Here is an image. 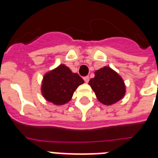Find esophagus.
Returning a JSON list of instances; mask_svg holds the SVG:
<instances>
[{"instance_id":"1","label":"esophagus","mask_w":158,"mask_h":158,"mask_svg":"<svg viewBox=\"0 0 158 158\" xmlns=\"http://www.w3.org/2000/svg\"><path fill=\"white\" fill-rule=\"evenodd\" d=\"M84 80L85 83H88V82L89 81V76H85L84 77Z\"/></svg>"}]
</instances>
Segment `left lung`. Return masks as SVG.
Listing matches in <instances>:
<instances>
[{
    "label": "left lung",
    "instance_id": "8db88e82",
    "mask_svg": "<svg viewBox=\"0 0 158 158\" xmlns=\"http://www.w3.org/2000/svg\"><path fill=\"white\" fill-rule=\"evenodd\" d=\"M94 78L89 80V84L96 94L101 103L112 105L125 97V82L117 72L108 66L98 69Z\"/></svg>",
    "mask_w": 158,
    "mask_h": 158
}]
</instances>
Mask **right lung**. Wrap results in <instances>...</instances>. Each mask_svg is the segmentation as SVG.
Listing matches in <instances>:
<instances>
[{"label":"right lung","instance_id":"add662e5","mask_svg":"<svg viewBox=\"0 0 158 158\" xmlns=\"http://www.w3.org/2000/svg\"><path fill=\"white\" fill-rule=\"evenodd\" d=\"M84 83L79 74L61 64L44 74L41 91L48 102L54 105H64L70 101L77 88Z\"/></svg>","mask_w":158,"mask_h":158}]
</instances>
